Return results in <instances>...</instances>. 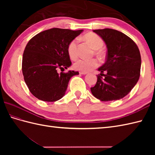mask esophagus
Segmentation results:
<instances>
[{"instance_id": "1", "label": "esophagus", "mask_w": 155, "mask_h": 155, "mask_svg": "<svg viewBox=\"0 0 155 155\" xmlns=\"http://www.w3.org/2000/svg\"><path fill=\"white\" fill-rule=\"evenodd\" d=\"M80 74H87V72L81 71V72H80Z\"/></svg>"}]
</instances>
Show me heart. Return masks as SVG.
Returning <instances> with one entry per match:
<instances>
[{"label": "heart", "instance_id": "b5f03b06", "mask_svg": "<svg viewBox=\"0 0 155 155\" xmlns=\"http://www.w3.org/2000/svg\"><path fill=\"white\" fill-rule=\"evenodd\" d=\"M83 38L94 50H95V54L97 56L102 57L103 55V52L102 51L101 49L104 46V41L99 36L93 33V32H89V33L84 35L83 36ZM77 43L78 38H74L71 41L68 45V54L72 60H75L78 57ZM97 65L98 62L96 59H91V60L78 59L74 62L73 67L75 70L86 72L97 67Z\"/></svg>", "mask_w": 155, "mask_h": 155}]
</instances>
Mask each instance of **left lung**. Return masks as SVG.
Instances as JSON below:
<instances>
[{
    "instance_id": "left-lung-1",
    "label": "left lung",
    "mask_w": 155,
    "mask_h": 155,
    "mask_svg": "<svg viewBox=\"0 0 155 155\" xmlns=\"http://www.w3.org/2000/svg\"><path fill=\"white\" fill-rule=\"evenodd\" d=\"M107 47L106 62L98 68L95 86L91 88L93 96L101 101L119 100L130 93L139 79L141 57L132 39L117 30H93ZM106 72V74H103ZM104 77L103 78L102 77Z\"/></svg>"
}]
</instances>
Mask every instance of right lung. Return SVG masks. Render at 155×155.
I'll return each instance as SVG.
<instances>
[{
    "label": "right lung",
    "mask_w": 155,
    "mask_h": 155,
    "mask_svg": "<svg viewBox=\"0 0 155 155\" xmlns=\"http://www.w3.org/2000/svg\"><path fill=\"white\" fill-rule=\"evenodd\" d=\"M83 30L52 28L28 41L22 57V71L31 93L38 99L57 101L64 96L68 82L78 71L58 72L71 65L68 45Z\"/></svg>",
    "instance_id": "add662e5"
}]
</instances>
